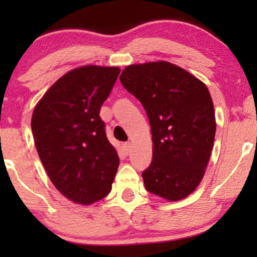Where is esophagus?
I'll use <instances>...</instances> for the list:
<instances>
[{"label": "esophagus", "mask_w": 257, "mask_h": 257, "mask_svg": "<svg viewBox=\"0 0 257 257\" xmlns=\"http://www.w3.org/2000/svg\"><path fill=\"white\" fill-rule=\"evenodd\" d=\"M131 147H132V144L131 143H124L122 144V149H124V151H125V153L126 154H128V152L130 151H131Z\"/></svg>", "instance_id": "esophagus-1"}]
</instances>
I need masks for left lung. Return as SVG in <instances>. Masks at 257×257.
Masks as SVG:
<instances>
[{
  "mask_svg": "<svg viewBox=\"0 0 257 257\" xmlns=\"http://www.w3.org/2000/svg\"><path fill=\"white\" fill-rule=\"evenodd\" d=\"M119 79L150 120L153 157L143 172L146 189L170 201L186 198L202 180L215 138L208 89L165 61L126 66Z\"/></svg>",
  "mask_w": 257,
  "mask_h": 257,
  "instance_id": "obj_1",
  "label": "left lung"
}]
</instances>
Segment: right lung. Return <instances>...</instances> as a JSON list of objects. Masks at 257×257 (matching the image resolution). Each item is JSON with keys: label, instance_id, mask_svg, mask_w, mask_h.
<instances>
[{"label": "right lung", "instance_id": "1", "mask_svg": "<svg viewBox=\"0 0 257 257\" xmlns=\"http://www.w3.org/2000/svg\"><path fill=\"white\" fill-rule=\"evenodd\" d=\"M120 69L85 65L61 77L35 107L31 130L40 159L56 188L91 205L106 196L119 166L100 107Z\"/></svg>", "mask_w": 257, "mask_h": 257}]
</instances>
